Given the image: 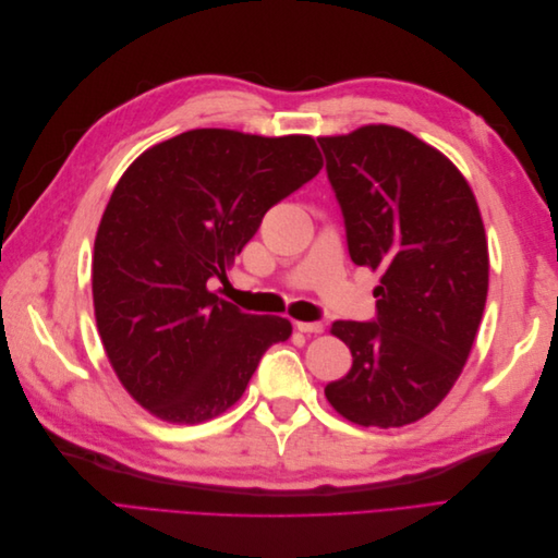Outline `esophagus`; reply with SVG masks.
Instances as JSON below:
<instances>
[{
  "label": "esophagus",
  "instance_id": "1",
  "mask_svg": "<svg viewBox=\"0 0 558 558\" xmlns=\"http://www.w3.org/2000/svg\"><path fill=\"white\" fill-rule=\"evenodd\" d=\"M295 328L300 332H324V320H295Z\"/></svg>",
  "mask_w": 558,
  "mask_h": 558
}]
</instances>
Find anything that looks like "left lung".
<instances>
[{
    "label": "left lung",
    "instance_id": "8db88e82",
    "mask_svg": "<svg viewBox=\"0 0 558 558\" xmlns=\"http://www.w3.org/2000/svg\"><path fill=\"white\" fill-rule=\"evenodd\" d=\"M318 144L349 256L381 272L375 318L332 324L353 365L326 398L359 426H408L442 402L475 342L488 291L477 199L440 150L400 128Z\"/></svg>",
    "mask_w": 558,
    "mask_h": 558
}]
</instances>
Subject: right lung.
I'll use <instances>...</instances> for the list:
<instances>
[{"label": "right lung", "instance_id": "add662e5", "mask_svg": "<svg viewBox=\"0 0 558 558\" xmlns=\"http://www.w3.org/2000/svg\"><path fill=\"white\" fill-rule=\"evenodd\" d=\"M320 167L305 134L207 128L148 148L118 181L95 238V318L118 379L150 414H223L263 353L289 340V318L246 314L211 286Z\"/></svg>", "mask_w": 558, "mask_h": 558}]
</instances>
